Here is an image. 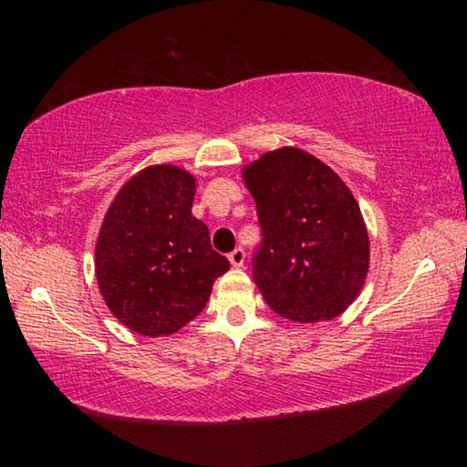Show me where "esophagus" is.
Masks as SVG:
<instances>
[{"label":"esophagus","mask_w":467,"mask_h":467,"mask_svg":"<svg viewBox=\"0 0 467 467\" xmlns=\"http://www.w3.org/2000/svg\"><path fill=\"white\" fill-rule=\"evenodd\" d=\"M228 262H231L233 267H241L244 264V251L241 247H236L234 251H231V255H228Z\"/></svg>","instance_id":"esophagus-1"}]
</instances>
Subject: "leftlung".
<instances>
[{"instance_id": "left-lung-1", "label": "left lung", "mask_w": 467, "mask_h": 467, "mask_svg": "<svg viewBox=\"0 0 467 467\" xmlns=\"http://www.w3.org/2000/svg\"><path fill=\"white\" fill-rule=\"evenodd\" d=\"M243 177L262 226L253 280L267 305L290 321L337 317L368 272V233L350 189L298 148L264 154Z\"/></svg>"}]
</instances>
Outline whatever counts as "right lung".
Instances as JSON below:
<instances>
[{
	"mask_svg": "<svg viewBox=\"0 0 467 467\" xmlns=\"http://www.w3.org/2000/svg\"><path fill=\"white\" fill-rule=\"evenodd\" d=\"M195 179L148 167L117 193L97 243V280L117 319L141 336H169L195 319L231 262L192 214Z\"/></svg>",
	"mask_w": 467,
	"mask_h": 467,
	"instance_id": "add662e5",
	"label": "right lung"
}]
</instances>
